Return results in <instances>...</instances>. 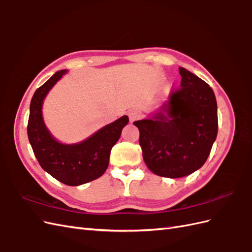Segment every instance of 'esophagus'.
<instances>
[{
	"instance_id": "34e87169",
	"label": "esophagus",
	"mask_w": 252,
	"mask_h": 252,
	"mask_svg": "<svg viewBox=\"0 0 252 252\" xmlns=\"http://www.w3.org/2000/svg\"><path fill=\"white\" fill-rule=\"evenodd\" d=\"M128 117H129V120H130V122H134V121L139 120L141 118V113L138 110L132 109V110H129Z\"/></svg>"
}]
</instances>
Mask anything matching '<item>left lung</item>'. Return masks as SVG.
Returning <instances> with one entry per match:
<instances>
[{"label":"left lung","instance_id":"8db88e82","mask_svg":"<svg viewBox=\"0 0 252 252\" xmlns=\"http://www.w3.org/2000/svg\"><path fill=\"white\" fill-rule=\"evenodd\" d=\"M181 88L150 114L135 121L143 158L159 177L177 179L200 169L218 134V106L207 83L180 68Z\"/></svg>","mask_w":252,"mask_h":252}]
</instances>
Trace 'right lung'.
<instances>
[{"label": "right lung", "instance_id": "1", "mask_svg": "<svg viewBox=\"0 0 252 252\" xmlns=\"http://www.w3.org/2000/svg\"><path fill=\"white\" fill-rule=\"evenodd\" d=\"M68 72H56L35 90L30 102L28 140L42 168L68 186H80L102 177L109 164L110 151L129 122L127 116L102 127L82 142L64 144L51 134L43 119V103L51 88Z\"/></svg>", "mask_w": 252, "mask_h": 252}]
</instances>
